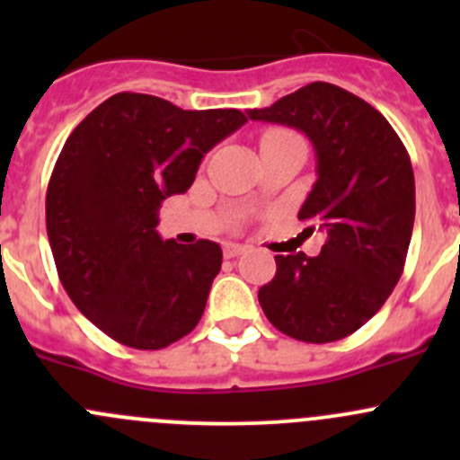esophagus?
Returning <instances> with one entry per match:
<instances>
[{
  "label": "esophagus",
  "mask_w": 460,
  "mask_h": 460,
  "mask_svg": "<svg viewBox=\"0 0 460 460\" xmlns=\"http://www.w3.org/2000/svg\"><path fill=\"white\" fill-rule=\"evenodd\" d=\"M247 253V247L244 244H235V243H226L225 244V258H238Z\"/></svg>",
  "instance_id": "obj_1"
}]
</instances>
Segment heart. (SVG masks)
Masks as SVG:
<instances>
[{
  "instance_id": "b5f03b06",
  "label": "heart",
  "mask_w": 460,
  "mask_h": 460,
  "mask_svg": "<svg viewBox=\"0 0 460 460\" xmlns=\"http://www.w3.org/2000/svg\"><path fill=\"white\" fill-rule=\"evenodd\" d=\"M287 140H300V137L291 131H282V128H269V131H264L262 137H260V144H262V146H271V144Z\"/></svg>"
}]
</instances>
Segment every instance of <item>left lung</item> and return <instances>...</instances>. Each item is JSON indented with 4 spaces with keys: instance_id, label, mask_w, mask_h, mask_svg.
<instances>
[{
    "instance_id": "obj_1",
    "label": "left lung",
    "mask_w": 460,
    "mask_h": 460,
    "mask_svg": "<svg viewBox=\"0 0 460 460\" xmlns=\"http://www.w3.org/2000/svg\"><path fill=\"white\" fill-rule=\"evenodd\" d=\"M252 119L303 131L318 180L298 213L327 234L320 256H276L258 300L276 329L303 342H333L363 327L402 276L416 193L410 153L392 124L354 93L312 82Z\"/></svg>"
}]
</instances>
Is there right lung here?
I'll return each instance as SVG.
<instances>
[{
    "label": "right lung",
    "instance_id": "add662e5",
    "mask_svg": "<svg viewBox=\"0 0 460 460\" xmlns=\"http://www.w3.org/2000/svg\"><path fill=\"white\" fill-rule=\"evenodd\" d=\"M244 122L238 109L118 93L68 136L46 191V231L68 298L113 341L162 349L200 323L222 249L160 240L157 211Z\"/></svg>",
    "mask_w": 460,
    "mask_h": 460
}]
</instances>
